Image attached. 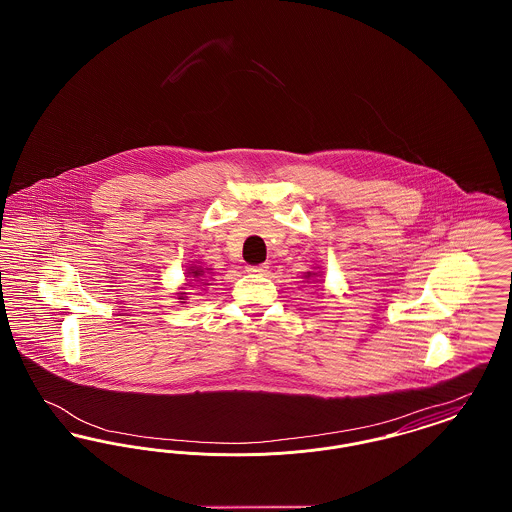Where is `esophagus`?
<instances>
[{"instance_id":"obj_1","label":"esophagus","mask_w":512,"mask_h":512,"mask_svg":"<svg viewBox=\"0 0 512 512\" xmlns=\"http://www.w3.org/2000/svg\"><path fill=\"white\" fill-rule=\"evenodd\" d=\"M245 270H247L249 274H259V276H263V274H267L268 267L267 265H249Z\"/></svg>"}]
</instances>
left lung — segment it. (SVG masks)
I'll use <instances>...</instances> for the list:
<instances>
[{
  "instance_id": "8db88e82",
  "label": "left lung",
  "mask_w": 512,
  "mask_h": 512,
  "mask_svg": "<svg viewBox=\"0 0 512 512\" xmlns=\"http://www.w3.org/2000/svg\"><path fill=\"white\" fill-rule=\"evenodd\" d=\"M303 278L309 282V280H313V282H317L318 278H322V274L320 272H305L303 274ZM320 282V280H318Z\"/></svg>"
}]
</instances>
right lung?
<instances>
[{
    "instance_id": "add662e5",
    "label": "right lung",
    "mask_w": 512,
    "mask_h": 512,
    "mask_svg": "<svg viewBox=\"0 0 512 512\" xmlns=\"http://www.w3.org/2000/svg\"><path fill=\"white\" fill-rule=\"evenodd\" d=\"M184 274H186V284H184V286H190L188 290L197 288V290L203 292V290H207V286H209V280H211V276H213V268L201 267L199 263L190 261ZM180 290H182V292H178V301H180V303H186L190 292H186V288H180Z\"/></svg>"
}]
</instances>
